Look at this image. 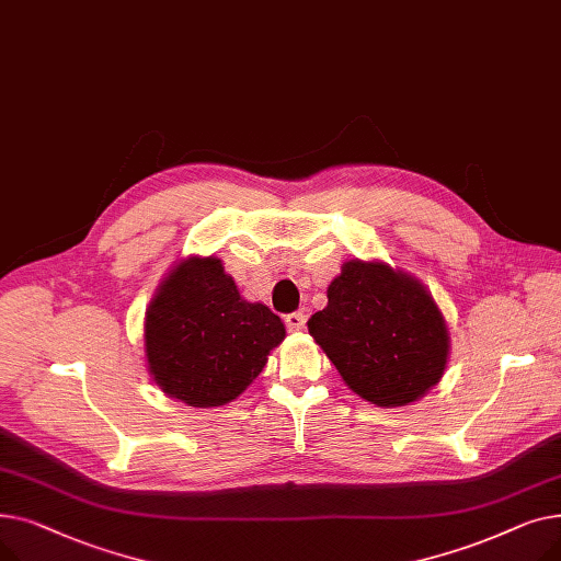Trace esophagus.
<instances>
[{"instance_id": "34e87169", "label": "esophagus", "mask_w": 561, "mask_h": 561, "mask_svg": "<svg viewBox=\"0 0 561 561\" xmlns=\"http://www.w3.org/2000/svg\"><path fill=\"white\" fill-rule=\"evenodd\" d=\"M284 322H286V330L288 332H302L305 330V322H307V316L302 311H293V313L284 316Z\"/></svg>"}]
</instances>
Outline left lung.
I'll use <instances>...</instances> for the list:
<instances>
[{
    "label": "left lung",
    "mask_w": 561,
    "mask_h": 561,
    "mask_svg": "<svg viewBox=\"0 0 561 561\" xmlns=\"http://www.w3.org/2000/svg\"><path fill=\"white\" fill-rule=\"evenodd\" d=\"M307 328L345 385L377 407L419 400L446 368L444 316L416 279L385 263L347 261Z\"/></svg>",
    "instance_id": "left-lung-1"
}]
</instances>
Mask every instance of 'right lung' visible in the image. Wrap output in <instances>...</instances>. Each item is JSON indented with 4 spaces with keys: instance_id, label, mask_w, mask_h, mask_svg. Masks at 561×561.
<instances>
[{
    "instance_id": "obj_1",
    "label": "right lung",
    "mask_w": 561,
    "mask_h": 561,
    "mask_svg": "<svg viewBox=\"0 0 561 561\" xmlns=\"http://www.w3.org/2000/svg\"><path fill=\"white\" fill-rule=\"evenodd\" d=\"M284 336L279 316L243 300L216 256L176 265L145 318L147 366L165 396L188 407L241 396Z\"/></svg>"
}]
</instances>
